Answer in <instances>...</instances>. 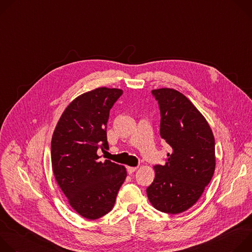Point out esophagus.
<instances>
[{
    "label": "esophagus",
    "mask_w": 252,
    "mask_h": 252,
    "mask_svg": "<svg viewBox=\"0 0 252 252\" xmlns=\"http://www.w3.org/2000/svg\"><path fill=\"white\" fill-rule=\"evenodd\" d=\"M126 169H127L128 174H131V173H133L137 169V167L136 166H126Z\"/></svg>",
    "instance_id": "1"
}]
</instances>
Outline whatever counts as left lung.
<instances>
[{
    "label": "left lung",
    "instance_id": "left-lung-1",
    "mask_svg": "<svg viewBox=\"0 0 252 252\" xmlns=\"http://www.w3.org/2000/svg\"><path fill=\"white\" fill-rule=\"evenodd\" d=\"M160 112V136L171 148L164 165H155L154 183L147 189L155 208L176 214L201 196L215 169L212 130L191 101L173 89L152 91Z\"/></svg>",
    "mask_w": 252,
    "mask_h": 252
}]
</instances>
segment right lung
<instances>
[{"label":"right lung","instance_id":"right-lung-1","mask_svg":"<svg viewBox=\"0 0 252 252\" xmlns=\"http://www.w3.org/2000/svg\"><path fill=\"white\" fill-rule=\"evenodd\" d=\"M123 94L120 89L98 88L71 101L55 128L52 166L69 205L83 218L96 220L110 212L126 177V167L99 161L98 149H107L110 111Z\"/></svg>","mask_w":252,"mask_h":252}]
</instances>
